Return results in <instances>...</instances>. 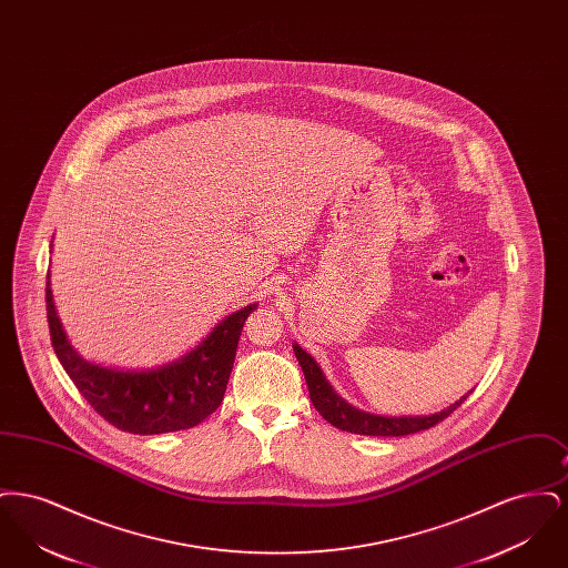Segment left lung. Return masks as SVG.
I'll return each mask as SVG.
<instances>
[{"mask_svg":"<svg viewBox=\"0 0 568 568\" xmlns=\"http://www.w3.org/2000/svg\"><path fill=\"white\" fill-rule=\"evenodd\" d=\"M294 352H296L297 362H300L302 373L306 378L313 406L320 410V415L324 417L325 422H329L334 428L345 430V433L366 434V436H406V434L422 433V430L433 428L445 417H449L473 392L470 389L454 405H449L443 410H436L433 415H398V417L377 415V413L362 410L357 406L349 405L345 398H341L336 394V389L329 385V381L325 378L324 371L320 368L315 357L311 353L304 352L297 343H294Z\"/></svg>","mask_w":568,"mask_h":568,"instance_id":"1","label":"left lung"}]
</instances>
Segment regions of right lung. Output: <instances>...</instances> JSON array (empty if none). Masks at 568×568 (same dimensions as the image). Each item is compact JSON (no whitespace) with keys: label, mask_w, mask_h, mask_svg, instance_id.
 <instances>
[{"label":"right lung","mask_w":568,"mask_h":568,"mask_svg":"<svg viewBox=\"0 0 568 568\" xmlns=\"http://www.w3.org/2000/svg\"><path fill=\"white\" fill-rule=\"evenodd\" d=\"M255 308L257 302L234 311L193 349L162 366L114 368L82 357L70 345L54 311L51 274H47V317L54 353L84 400L123 433L187 430L215 413L230 381L244 320Z\"/></svg>","instance_id":"add662e5"}]
</instances>
